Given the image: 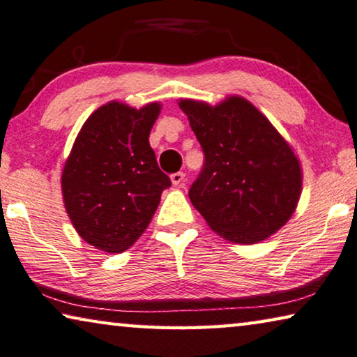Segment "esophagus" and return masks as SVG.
<instances>
[{"mask_svg":"<svg viewBox=\"0 0 357 357\" xmlns=\"http://www.w3.org/2000/svg\"><path fill=\"white\" fill-rule=\"evenodd\" d=\"M171 182H172V185H182L183 182H185V174L183 172H175V174H172L171 175Z\"/></svg>","mask_w":357,"mask_h":357,"instance_id":"obj_1","label":"esophagus"}]
</instances>
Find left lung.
<instances>
[{"instance_id": "1", "label": "left lung", "mask_w": 357, "mask_h": 357, "mask_svg": "<svg viewBox=\"0 0 357 357\" xmlns=\"http://www.w3.org/2000/svg\"><path fill=\"white\" fill-rule=\"evenodd\" d=\"M206 155L190 201L234 245L266 241L288 223L302 195V166L288 140L241 95L178 99Z\"/></svg>"}]
</instances>
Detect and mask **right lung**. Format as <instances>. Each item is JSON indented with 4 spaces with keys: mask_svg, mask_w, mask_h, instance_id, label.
Wrapping results in <instances>:
<instances>
[{
    "mask_svg": "<svg viewBox=\"0 0 357 357\" xmlns=\"http://www.w3.org/2000/svg\"><path fill=\"white\" fill-rule=\"evenodd\" d=\"M162 104L98 107L75 137L61 172L64 208L74 229L104 253H123L147 229L171 186L149 137Z\"/></svg>",
    "mask_w": 357,
    "mask_h": 357,
    "instance_id": "right-lung-1",
    "label": "right lung"
}]
</instances>
